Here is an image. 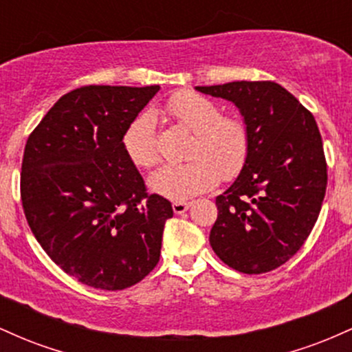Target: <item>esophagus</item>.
Returning <instances> with one entry per match:
<instances>
[{"instance_id":"34e87169","label":"esophagus","mask_w":352,"mask_h":352,"mask_svg":"<svg viewBox=\"0 0 352 352\" xmlns=\"http://www.w3.org/2000/svg\"><path fill=\"white\" fill-rule=\"evenodd\" d=\"M190 201H173L172 204V208H173V213H177V215H182V213H185L187 210L190 208Z\"/></svg>"}]
</instances>
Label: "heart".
<instances>
[{
  "label": "heart",
  "mask_w": 352,
  "mask_h": 352,
  "mask_svg": "<svg viewBox=\"0 0 352 352\" xmlns=\"http://www.w3.org/2000/svg\"><path fill=\"white\" fill-rule=\"evenodd\" d=\"M168 120L192 132L187 145L188 162L164 165L148 177V187L170 200H185L212 190L218 180L240 175L250 157L248 125L241 117L221 114L212 99L192 91L173 94L165 102ZM124 151L137 167H153L160 159L157 120L151 112L139 116L122 137Z\"/></svg>",
  "instance_id": "1"
}]
</instances>
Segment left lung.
<instances>
[{"label": "left lung", "instance_id": "1", "mask_svg": "<svg viewBox=\"0 0 352 352\" xmlns=\"http://www.w3.org/2000/svg\"><path fill=\"white\" fill-rule=\"evenodd\" d=\"M195 89L235 104L252 139L245 168L217 197L210 245L236 272H272L301 248L324 200L328 165L316 120L272 80Z\"/></svg>", "mask_w": 352, "mask_h": 352}]
</instances>
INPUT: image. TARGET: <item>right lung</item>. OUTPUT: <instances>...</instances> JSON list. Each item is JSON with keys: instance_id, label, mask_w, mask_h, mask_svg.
<instances>
[{"instance_id": "right-lung-1", "label": "right lung", "mask_w": 352, "mask_h": 352, "mask_svg": "<svg viewBox=\"0 0 352 352\" xmlns=\"http://www.w3.org/2000/svg\"><path fill=\"white\" fill-rule=\"evenodd\" d=\"M159 89H74L28 137L21 165L28 225L60 270L92 288H129L159 263L172 204L147 193L122 145Z\"/></svg>"}]
</instances>
